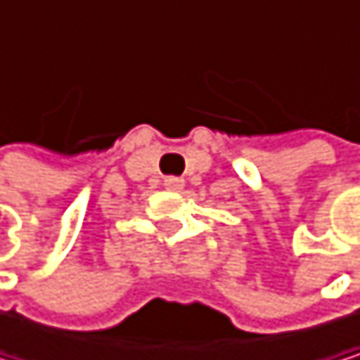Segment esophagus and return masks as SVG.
Instances as JSON below:
<instances>
[{"label":"esophagus","mask_w":360,"mask_h":360,"mask_svg":"<svg viewBox=\"0 0 360 360\" xmlns=\"http://www.w3.org/2000/svg\"><path fill=\"white\" fill-rule=\"evenodd\" d=\"M164 186L168 190H181L184 188V179L181 176H166L164 179Z\"/></svg>","instance_id":"obj_1"}]
</instances>
